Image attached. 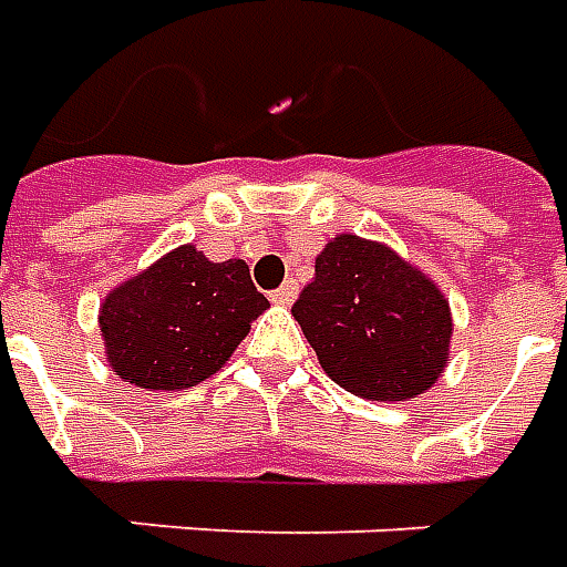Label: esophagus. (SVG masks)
Returning <instances> with one entry per match:
<instances>
[{
  "mask_svg": "<svg viewBox=\"0 0 567 567\" xmlns=\"http://www.w3.org/2000/svg\"><path fill=\"white\" fill-rule=\"evenodd\" d=\"M296 296H299V284H296V280H287L284 287H277V290L271 292V302H275V305H292V302H296Z\"/></svg>",
  "mask_w": 567,
  "mask_h": 567,
  "instance_id": "1",
  "label": "esophagus"
}]
</instances>
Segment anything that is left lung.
I'll list each match as a JSON object with an SVG mask.
<instances>
[{
	"mask_svg": "<svg viewBox=\"0 0 567 567\" xmlns=\"http://www.w3.org/2000/svg\"><path fill=\"white\" fill-rule=\"evenodd\" d=\"M329 379L363 400H409L436 384L452 315L443 292L384 244L339 235L292 305Z\"/></svg>",
	"mask_w": 567,
	"mask_h": 567,
	"instance_id": "left-lung-1",
	"label": "left lung"
}]
</instances>
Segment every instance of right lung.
Wrapping results in <instances>:
<instances>
[{
	"label": "right lung",
	"mask_w": 567,
	"mask_h": 567,
	"mask_svg": "<svg viewBox=\"0 0 567 567\" xmlns=\"http://www.w3.org/2000/svg\"><path fill=\"white\" fill-rule=\"evenodd\" d=\"M265 308L244 259L210 262L186 244L106 296L100 332L122 379L183 391L226 363Z\"/></svg>",
	"instance_id": "right-lung-1"
}]
</instances>
